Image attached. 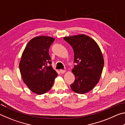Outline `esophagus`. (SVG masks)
I'll use <instances>...</instances> for the list:
<instances>
[{
  "label": "esophagus",
  "mask_w": 125,
  "mask_h": 125,
  "mask_svg": "<svg viewBox=\"0 0 125 125\" xmlns=\"http://www.w3.org/2000/svg\"><path fill=\"white\" fill-rule=\"evenodd\" d=\"M60 71V73L61 74H63V73H64L65 72V70H62V69H61Z\"/></svg>",
  "instance_id": "34e87169"
}]
</instances>
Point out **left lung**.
<instances>
[{"label": "left lung", "instance_id": "8db88e82", "mask_svg": "<svg viewBox=\"0 0 125 125\" xmlns=\"http://www.w3.org/2000/svg\"><path fill=\"white\" fill-rule=\"evenodd\" d=\"M73 48L75 65L72 69L74 82L71 85L73 92L84 94L94 88L100 80L104 61L98 43L87 35L80 34L64 37Z\"/></svg>", "mask_w": 125, "mask_h": 125}]
</instances>
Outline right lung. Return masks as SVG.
Here are the masks:
<instances>
[{"label": "right lung", "instance_id": "obj_1", "mask_svg": "<svg viewBox=\"0 0 125 125\" xmlns=\"http://www.w3.org/2000/svg\"><path fill=\"white\" fill-rule=\"evenodd\" d=\"M54 41V38L46 36L33 38L27 43L20 61L23 82L38 95L48 92L58 75L51 65H48L51 64L48 51Z\"/></svg>", "mask_w": 125, "mask_h": 125}]
</instances>
